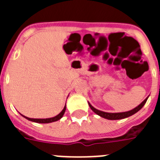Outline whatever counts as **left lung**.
<instances>
[{"label":"left lung","instance_id":"1","mask_svg":"<svg viewBox=\"0 0 160 160\" xmlns=\"http://www.w3.org/2000/svg\"><path fill=\"white\" fill-rule=\"evenodd\" d=\"M148 97L146 99L143 100L142 102L136 107L135 108H134L133 110L129 111H127V112H121V113H107V112H104V111H98L97 109L94 108V107L91 106L90 102L89 103V106H90V109L94 111L95 114H97L98 115H99V116L102 117L104 118H107V119H110V120H117V119H122V118H128V117L131 116L133 115L134 114H135L136 112H138L140 109H142V107H143L144 104L146 103L147 100H148Z\"/></svg>","mask_w":160,"mask_h":160}]
</instances>
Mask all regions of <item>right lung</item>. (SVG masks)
Segmentation results:
<instances>
[{"label": "right lung", "instance_id": "right-lung-1", "mask_svg": "<svg viewBox=\"0 0 160 160\" xmlns=\"http://www.w3.org/2000/svg\"><path fill=\"white\" fill-rule=\"evenodd\" d=\"M66 106L64 107V108H63V110L62 111H61L60 114H58L57 115V116L55 117H53V118H28V117H25L24 116V115H22V116L24 117V118H27L28 120H29V121H32V122H38V123H49V122H55V121H58V120L60 119L63 116V114H64L65 111H66Z\"/></svg>", "mask_w": 160, "mask_h": 160}]
</instances>
